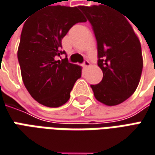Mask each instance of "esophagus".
Listing matches in <instances>:
<instances>
[{
  "label": "esophagus",
  "mask_w": 155,
  "mask_h": 155,
  "mask_svg": "<svg viewBox=\"0 0 155 155\" xmlns=\"http://www.w3.org/2000/svg\"><path fill=\"white\" fill-rule=\"evenodd\" d=\"M83 66H84V68H89L91 66V64L88 61H85L84 63H83Z\"/></svg>",
  "instance_id": "34e87169"
}]
</instances>
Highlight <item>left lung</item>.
<instances>
[{
  "label": "left lung",
  "instance_id": "1",
  "mask_svg": "<svg viewBox=\"0 0 155 155\" xmlns=\"http://www.w3.org/2000/svg\"><path fill=\"white\" fill-rule=\"evenodd\" d=\"M80 8L93 27L98 66L103 73L99 84L91 85L94 97L107 106L120 104L134 93L140 80L143 58L140 40L124 15L105 3Z\"/></svg>",
  "mask_w": 155,
  "mask_h": 155
}]
</instances>
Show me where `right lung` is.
<instances>
[{
	"label": "right lung",
	"instance_id": "1",
	"mask_svg": "<svg viewBox=\"0 0 155 155\" xmlns=\"http://www.w3.org/2000/svg\"><path fill=\"white\" fill-rule=\"evenodd\" d=\"M78 7L48 6L25 21L17 56L23 83L40 104L58 107L70 98V92L81 76V67L58 60L61 40L71 28L85 18Z\"/></svg>",
	"mask_w": 155,
	"mask_h": 155
}]
</instances>
